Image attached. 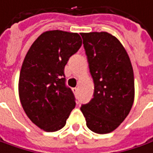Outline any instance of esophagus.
Returning <instances> with one entry per match:
<instances>
[{
  "label": "esophagus",
  "instance_id": "obj_1",
  "mask_svg": "<svg viewBox=\"0 0 153 153\" xmlns=\"http://www.w3.org/2000/svg\"><path fill=\"white\" fill-rule=\"evenodd\" d=\"M73 91L74 92V94H77V93H78V91H79V89H78V88H74V89H73Z\"/></svg>",
  "mask_w": 153,
  "mask_h": 153
}]
</instances>
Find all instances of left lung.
Returning a JSON list of instances; mask_svg holds the SVG:
<instances>
[{"label": "left lung", "instance_id": "8db88e82", "mask_svg": "<svg viewBox=\"0 0 153 153\" xmlns=\"http://www.w3.org/2000/svg\"><path fill=\"white\" fill-rule=\"evenodd\" d=\"M94 84V97L81 105L88 128L98 134L116 130L134 102L132 65L120 42L106 32L80 33Z\"/></svg>", "mask_w": 153, "mask_h": 153}]
</instances>
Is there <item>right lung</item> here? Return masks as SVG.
<instances>
[{
	"instance_id": "right-lung-1",
	"label": "right lung",
	"mask_w": 153,
	"mask_h": 153,
	"mask_svg": "<svg viewBox=\"0 0 153 153\" xmlns=\"http://www.w3.org/2000/svg\"><path fill=\"white\" fill-rule=\"evenodd\" d=\"M81 45L78 33L47 31L25 57L18 84L20 100L29 119L45 131L63 128L75 107L74 95L65 85L64 67Z\"/></svg>"
}]
</instances>
